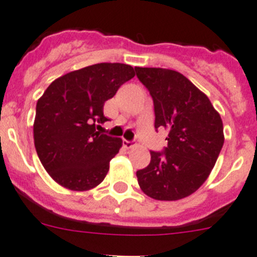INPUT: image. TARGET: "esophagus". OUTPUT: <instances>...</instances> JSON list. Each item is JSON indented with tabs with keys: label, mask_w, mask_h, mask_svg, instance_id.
Here are the masks:
<instances>
[{
	"label": "esophagus",
	"mask_w": 257,
	"mask_h": 257,
	"mask_svg": "<svg viewBox=\"0 0 257 257\" xmlns=\"http://www.w3.org/2000/svg\"><path fill=\"white\" fill-rule=\"evenodd\" d=\"M123 145H124V148H126V149H131V148L136 147L137 142H136V140H126V139H123Z\"/></svg>",
	"instance_id": "34e87169"
}]
</instances>
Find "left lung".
Masks as SVG:
<instances>
[{"instance_id":"8db88e82","label":"left lung","mask_w":257,"mask_h":257,"mask_svg":"<svg viewBox=\"0 0 257 257\" xmlns=\"http://www.w3.org/2000/svg\"><path fill=\"white\" fill-rule=\"evenodd\" d=\"M154 102L155 129L169 132L167 147L150 151V164L138 170L143 192L158 201H177L198 190L209 176L224 144L223 121L209 98L180 72L136 67Z\"/></svg>"}]
</instances>
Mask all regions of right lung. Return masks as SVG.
<instances>
[{
  "label": "right lung",
  "instance_id": "right-lung-1",
  "mask_svg": "<svg viewBox=\"0 0 257 257\" xmlns=\"http://www.w3.org/2000/svg\"><path fill=\"white\" fill-rule=\"evenodd\" d=\"M136 72L131 65L101 63L69 72L50 83L38 99L34 145L40 163L54 181L72 191L98 186L120 138L99 134L107 99Z\"/></svg>",
  "mask_w": 257,
  "mask_h": 257
}]
</instances>
